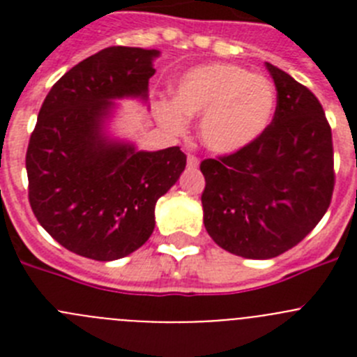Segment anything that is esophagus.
<instances>
[{
    "label": "esophagus",
    "mask_w": 357,
    "mask_h": 357,
    "mask_svg": "<svg viewBox=\"0 0 357 357\" xmlns=\"http://www.w3.org/2000/svg\"><path fill=\"white\" fill-rule=\"evenodd\" d=\"M198 164H200V160H198L197 155H188V166H189V168H198Z\"/></svg>",
    "instance_id": "34e87169"
}]
</instances>
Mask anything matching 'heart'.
<instances>
[{
	"instance_id": "1",
	"label": "heart",
	"mask_w": 357,
	"mask_h": 357,
	"mask_svg": "<svg viewBox=\"0 0 357 357\" xmlns=\"http://www.w3.org/2000/svg\"><path fill=\"white\" fill-rule=\"evenodd\" d=\"M277 107L273 84L234 64H207L188 71L176 84L175 103H162L159 118L173 130L185 116H202L200 135L218 153L245 150L272 123Z\"/></svg>"
}]
</instances>
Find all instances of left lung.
<instances>
[{
	"instance_id": "8db88e82",
	"label": "left lung",
	"mask_w": 357,
	"mask_h": 357,
	"mask_svg": "<svg viewBox=\"0 0 357 357\" xmlns=\"http://www.w3.org/2000/svg\"><path fill=\"white\" fill-rule=\"evenodd\" d=\"M277 89L270 127L245 150L202 160L204 225L216 245L272 259L302 241L329 209L333 134L305 85L266 62Z\"/></svg>"
}]
</instances>
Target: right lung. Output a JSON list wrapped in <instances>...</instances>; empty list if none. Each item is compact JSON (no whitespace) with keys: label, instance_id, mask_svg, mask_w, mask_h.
Wrapping results in <instances>:
<instances>
[{"label":"right lung","instance_id":"add662e5","mask_svg":"<svg viewBox=\"0 0 357 357\" xmlns=\"http://www.w3.org/2000/svg\"><path fill=\"white\" fill-rule=\"evenodd\" d=\"M155 56L128 46L94 53L53 85L39 110L26 150L28 200L44 230L82 257L114 261L143 247L157 200L185 168L178 146L139 151L103 134L110 100H146Z\"/></svg>","mask_w":357,"mask_h":357}]
</instances>
